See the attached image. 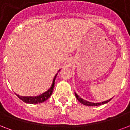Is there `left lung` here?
<instances>
[{"label": "left lung", "mask_w": 130, "mask_h": 130, "mask_svg": "<svg viewBox=\"0 0 130 130\" xmlns=\"http://www.w3.org/2000/svg\"><path fill=\"white\" fill-rule=\"evenodd\" d=\"M75 96L77 97V100L79 101L80 103H82L85 106H100L101 104H105V103H107L108 102L112 99H110L109 100H107V101H103V102H101V103H92V102H90V101H88L86 100H84V99H83L82 98H81L77 94H76V92H75Z\"/></svg>", "instance_id": "obj_1"}]
</instances>
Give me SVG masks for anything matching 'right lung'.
<instances>
[{"label":"right lung","mask_w":130,"mask_h":130,"mask_svg":"<svg viewBox=\"0 0 130 130\" xmlns=\"http://www.w3.org/2000/svg\"><path fill=\"white\" fill-rule=\"evenodd\" d=\"M60 70H59V71ZM57 74L55 75L54 79L53 80V83L49 89L47 91L44 92L43 94H40V95H38V96H20L18 94H16L17 96L19 99H20L22 101H24L25 103H31V104H36V103H42L44 101H45L46 100H47L51 96V95L52 94L53 91V89H54L55 87V78H56V76H57Z\"/></svg>","instance_id":"add662e5"}]
</instances>
